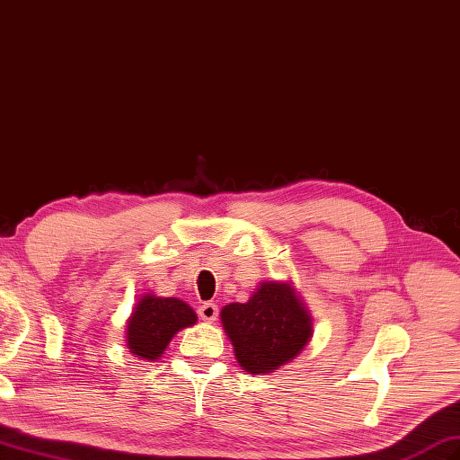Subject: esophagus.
<instances>
[{"label": "esophagus", "instance_id": "esophagus-1", "mask_svg": "<svg viewBox=\"0 0 460 460\" xmlns=\"http://www.w3.org/2000/svg\"><path fill=\"white\" fill-rule=\"evenodd\" d=\"M198 314L202 316L204 321H208V323H214V321H217L219 309H217V305H216V303H204L202 307L198 309Z\"/></svg>", "mask_w": 460, "mask_h": 460}]
</instances>
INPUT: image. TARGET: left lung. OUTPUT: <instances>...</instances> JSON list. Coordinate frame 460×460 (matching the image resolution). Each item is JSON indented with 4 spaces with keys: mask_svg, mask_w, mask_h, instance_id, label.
<instances>
[{
    "mask_svg": "<svg viewBox=\"0 0 460 460\" xmlns=\"http://www.w3.org/2000/svg\"><path fill=\"white\" fill-rule=\"evenodd\" d=\"M221 321L244 371L270 373L307 346L313 326L291 286L264 281L246 303H231Z\"/></svg>",
    "mask_w": 460,
    "mask_h": 460,
    "instance_id": "8db88e82",
    "label": "left lung"
}]
</instances>
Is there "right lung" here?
<instances>
[{"instance_id":"1","label":"right lung","mask_w":460,"mask_h":460,"mask_svg":"<svg viewBox=\"0 0 460 460\" xmlns=\"http://www.w3.org/2000/svg\"><path fill=\"white\" fill-rule=\"evenodd\" d=\"M196 323V313L176 297L146 296L128 321V348L141 359H159L171 338Z\"/></svg>"}]
</instances>
